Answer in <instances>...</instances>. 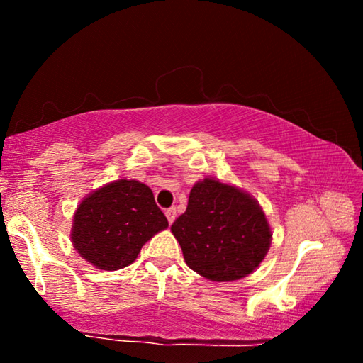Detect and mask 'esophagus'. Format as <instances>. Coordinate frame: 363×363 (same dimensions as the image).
<instances>
[{"instance_id": "esophagus-1", "label": "esophagus", "mask_w": 363, "mask_h": 363, "mask_svg": "<svg viewBox=\"0 0 363 363\" xmlns=\"http://www.w3.org/2000/svg\"><path fill=\"white\" fill-rule=\"evenodd\" d=\"M164 214H167L168 223H169V224H173V223H174V219H176V208H168V210L164 211Z\"/></svg>"}]
</instances>
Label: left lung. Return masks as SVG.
I'll return each instance as SVG.
<instances>
[{"label":"left lung","mask_w":363,"mask_h":363,"mask_svg":"<svg viewBox=\"0 0 363 363\" xmlns=\"http://www.w3.org/2000/svg\"><path fill=\"white\" fill-rule=\"evenodd\" d=\"M171 232L187 266L211 281L247 277L262 262L272 242L257 200L214 177L192 187L187 210L174 220Z\"/></svg>","instance_id":"obj_1"}]
</instances>
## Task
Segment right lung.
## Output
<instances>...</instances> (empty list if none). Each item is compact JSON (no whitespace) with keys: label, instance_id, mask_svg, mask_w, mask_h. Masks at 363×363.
<instances>
[{"label":"right lung","instance_id":"right-lung-1","mask_svg":"<svg viewBox=\"0 0 363 363\" xmlns=\"http://www.w3.org/2000/svg\"><path fill=\"white\" fill-rule=\"evenodd\" d=\"M168 227L149 186L118 179L86 195L72 224V243L78 255L102 270L130 266L140 248Z\"/></svg>","mask_w":363,"mask_h":363}]
</instances>
